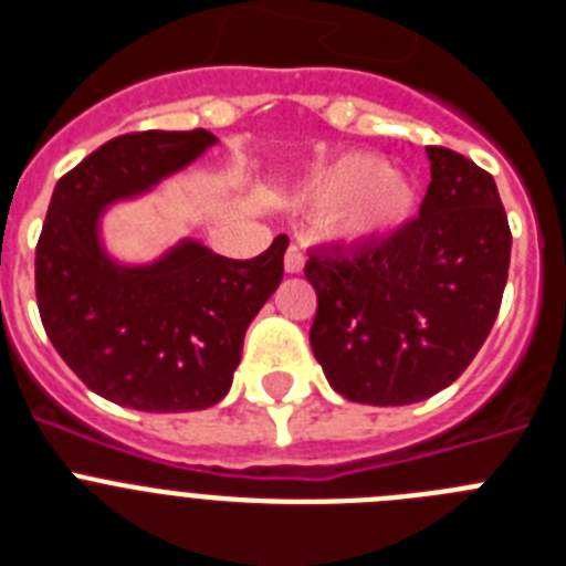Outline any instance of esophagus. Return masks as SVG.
Segmentation results:
<instances>
[{
  "instance_id": "34e87169",
  "label": "esophagus",
  "mask_w": 566,
  "mask_h": 566,
  "mask_svg": "<svg viewBox=\"0 0 566 566\" xmlns=\"http://www.w3.org/2000/svg\"><path fill=\"white\" fill-rule=\"evenodd\" d=\"M303 263H306V254H303V249H300L297 243H292V247L286 249V272L289 274L303 272Z\"/></svg>"
}]
</instances>
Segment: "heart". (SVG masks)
<instances>
[{
	"label": "heart",
	"mask_w": 566,
	"mask_h": 566,
	"mask_svg": "<svg viewBox=\"0 0 566 566\" xmlns=\"http://www.w3.org/2000/svg\"><path fill=\"white\" fill-rule=\"evenodd\" d=\"M308 198L317 207H339L337 232L365 240L402 223L413 192L402 175L385 169L379 158L352 153L314 175Z\"/></svg>",
	"instance_id": "1"
}]
</instances>
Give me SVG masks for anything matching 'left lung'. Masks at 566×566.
<instances>
[{"instance_id": "8db88e82", "label": "left lung", "mask_w": 566, "mask_h": 566, "mask_svg": "<svg viewBox=\"0 0 566 566\" xmlns=\"http://www.w3.org/2000/svg\"><path fill=\"white\" fill-rule=\"evenodd\" d=\"M431 184L417 218L359 249L308 252L312 352L352 402L411 405L473 363L502 306L510 223L493 175L424 147Z\"/></svg>"}]
</instances>
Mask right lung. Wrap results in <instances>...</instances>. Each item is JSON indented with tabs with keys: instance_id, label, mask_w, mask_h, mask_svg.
<instances>
[{
	"instance_id": "add662e5",
	"label": "right lung",
	"mask_w": 566,
	"mask_h": 566,
	"mask_svg": "<svg viewBox=\"0 0 566 566\" xmlns=\"http://www.w3.org/2000/svg\"><path fill=\"white\" fill-rule=\"evenodd\" d=\"M214 144L207 129L118 135L62 175L36 243V306L59 357L90 391L147 413L227 397L243 334L283 280L286 234L252 260L181 243L153 266L104 258L96 221Z\"/></svg>"
}]
</instances>
